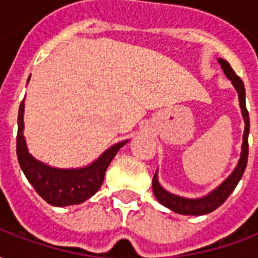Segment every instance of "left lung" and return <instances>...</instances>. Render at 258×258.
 Returning <instances> with one entry per match:
<instances>
[{
  "instance_id": "obj_1",
  "label": "left lung",
  "mask_w": 258,
  "mask_h": 258,
  "mask_svg": "<svg viewBox=\"0 0 258 258\" xmlns=\"http://www.w3.org/2000/svg\"><path fill=\"white\" fill-rule=\"evenodd\" d=\"M218 63L221 64L224 73L228 79L232 81L235 90L238 91L239 96V105L242 109V116L244 120V133H243V142H242V152H240V159H239L238 166L233 170L232 174L228 177L221 185H218L216 189L211 190L210 194L206 195L203 198L199 199H189V198H182L178 195L170 194L163 188L162 185L157 181V171L153 175L152 179V188H153V194L156 196V199L166 206L170 210L175 211L178 214H184V216H203V214H209L211 211L218 209L220 206L228 199V196L232 194L233 189L236 188V185L242 178L244 173V168L247 164V156H249V130H250V121H249V112L246 109V91H244L243 81L240 80L239 76L233 72L231 64L228 63L224 59H218Z\"/></svg>"
}]
</instances>
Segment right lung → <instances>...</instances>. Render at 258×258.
<instances>
[{"instance_id":"right-lung-1","label":"right lung","mask_w":258,"mask_h":258,"mask_svg":"<svg viewBox=\"0 0 258 258\" xmlns=\"http://www.w3.org/2000/svg\"><path fill=\"white\" fill-rule=\"evenodd\" d=\"M30 80V77H29ZM27 80V83H29ZM23 112L25 102L22 101L18 116V137H16V155L20 168L26 178L33 185L37 194L47 203L58 207L80 205L98 192L101 188L105 174L113 157L117 155L128 141L117 142L102 153L95 162L81 168H56L44 164L31 156L23 137Z\"/></svg>"}]
</instances>
